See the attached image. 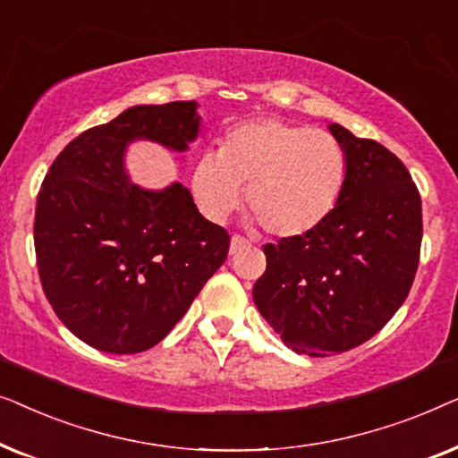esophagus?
Instances as JSON below:
<instances>
[{"label": "esophagus", "mask_w": 458, "mask_h": 458, "mask_svg": "<svg viewBox=\"0 0 458 458\" xmlns=\"http://www.w3.org/2000/svg\"><path fill=\"white\" fill-rule=\"evenodd\" d=\"M250 248V242L246 240V237L242 235H233L231 237V246H229V254H240L242 250Z\"/></svg>", "instance_id": "esophagus-1"}]
</instances>
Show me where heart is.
<instances>
[{
  "mask_svg": "<svg viewBox=\"0 0 458 458\" xmlns=\"http://www.w3.org/2000/svg\"><path fill=\"white\" fill-rule=\"evenodd\" d=\"M348 179L346 148L329 131L277 118H254L225 135L218 152H204L191 171L198 208L221 223L242 204L265 231L298 237L327 221Z\"/></svg>",
  "mask_w": 458,
  "mask_h": 458,
  "instance_id": "heart-1",
  "label": "heart"
}]
</instances>
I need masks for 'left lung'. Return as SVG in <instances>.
<instances>
[{
    "label": "left lung",
    "mask_w": 458,
    "mask_h": 458,
    "mask_svg": "<svg viewBox=\"0 0 458 458\" xmlns=\"http://www.w3.org/2000/svg\"><path fill=\"white\" fill-rule=\"evenodd\" d=\"M348 179L327 221L267 243L254 304L298 354L327 356L373 337L409 296L421 252V196L390 149L329 124Z\"/></svg>",
    "instance_id": "obj_1"
}]
</instances>
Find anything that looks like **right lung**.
I'll return each instance as SVG.
<instances>
[{"instance_id": "obj_1", "label": "right lung", "mask_w": 458, "mask_h": 458, "mask_svg": "<svg viewBox=\"0 0 458 458\" xmlns=\"http://www.w3.org/2000/svg\"><path fill=\"white\" fill-rule=\"evenodd\" d=\"M196 102L133 106L87 129L58 154L35 210V254L46 298L79 340L135 354L165 340L229 252L187 187L131 183L124 152L148 140L185 152Z\"/></svg>"}]
</instances>
